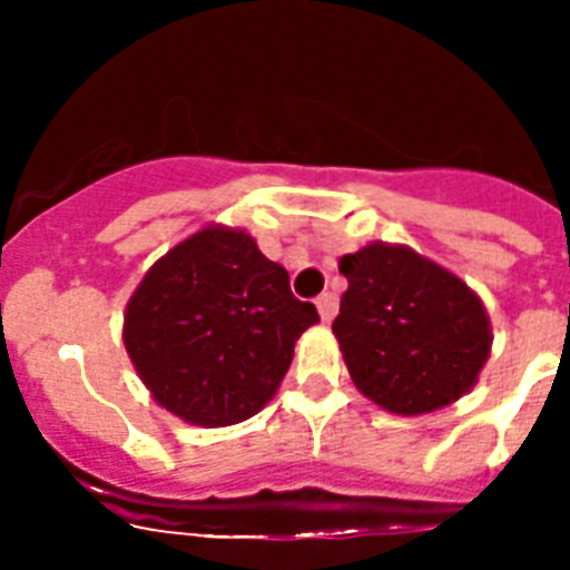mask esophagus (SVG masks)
Listing matches in <instances>:
<instances>
[{
  "label": "esophagus",
  "instance_id": "34e87169",
  "mask_svg": "<svg viewBox=\"0 0 570 570\" xmlns=\"http://www.w3.org/2000/svg\"><path fill=\"white\" fill-rule=\"evenodd\" d=\"M315 307H318V315H322V322H333L336 318V309H338V298L336 293H322L318 301H315Z\"/></svg>",
  "mask_w": 570,
  "mask_h": 570
}]
</instances>
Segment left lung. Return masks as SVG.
<instances>
[{
	"instance_id": "1",
	"label": "left lung",
	"mask_w": 570,
	"mask_h": 570,
	"mask_svg": "<svg viewBox=\"0 0 570 570\" xmlns=\"http://www.w3.org/2000/svg\"><path fill=\"white\" fill-rule=\"evenodd\" d=\"M347 277L333 333L351 380L391 414L461 400L490 356L484 304L461 277L409 246L371 243L338 261Z\"/></svg>"
}]
</instances>
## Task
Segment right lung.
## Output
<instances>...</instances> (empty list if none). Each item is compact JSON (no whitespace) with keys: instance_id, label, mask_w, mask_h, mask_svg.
<instances>
[{"instance_id":"add662e5","label":"right lung","mask_w":570,"mask_h":570,"mask_svg":"<svg viewBox=\"0 0 570 570\" xmlns=\"http://www.w3.org/2000/svg\"><path fill=\"white\" fill-rule=\"evenodd\" d=\"M318 322L281 263L240 228L208 226L153 263L124 313V347L153 400L185 423L255 417Z\"/></svg>"}]
</instances>
